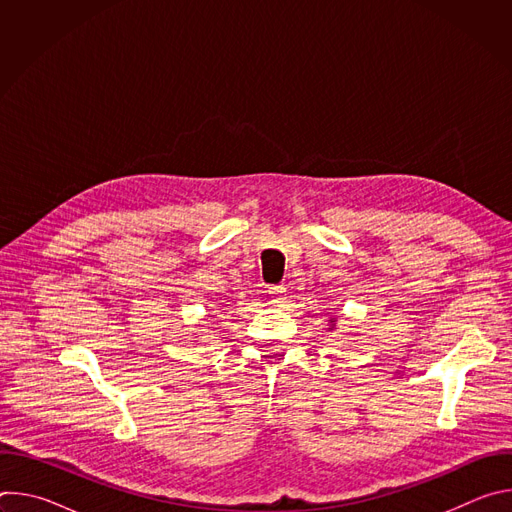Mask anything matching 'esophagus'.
<instances>
[{"mask_svg":"<svg viewBox=\"0 0 512 512\" xmlns=\"http://www.w3.org/2000/svg\"><path fill=\"white\" fill-rule=\"evenodd\" d=\"M269 298L273 304H283V300L287 298V291L283 285H273L269 287Z\"/></svg>","mask_w":512,"mask_h":512,"instance_id":"1","label":"esophagus"}]
</instances>
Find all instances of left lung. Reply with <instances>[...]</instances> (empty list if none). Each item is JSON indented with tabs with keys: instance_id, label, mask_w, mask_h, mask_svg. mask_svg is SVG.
I'll return each instance as SVG.
<instances>
[{
	"instance_id": "obj_1",
	"label": "left lung",
	"mask_w": 512,
	"mask_h": 512,
	"mask_svg": "<svg viewBox=\"0 0 512 512\" xmlns=\"http://www.w3.org/2000/svg\"><path fill=\"white\" fill-rule=\"evenodd\" d=\"M330 322H336V318H330ZM334 328V326H332Z\"/></svg>"
}]
</instances>
